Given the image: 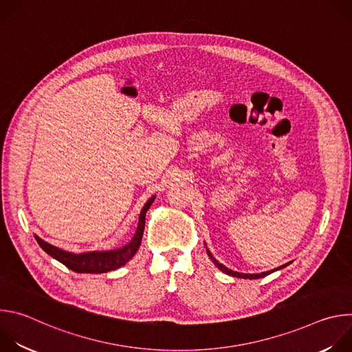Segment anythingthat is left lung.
Returning <instances> with one entry per match:
<instances>
[{"instance_id": "obj_1", "label": "left lung", "mask_w": 352, "mask_h": 352, "mask_svg": "<svg viewBox=\"0 0 352 352\" xmlns=\"http://www.w3.org/2000/svg\"><path fill=\"white\" fill-rule=\"evenodd\" d=\"M205 246H206V243H205ZM206 252H208V255H209V258H210V261L214 263V266L219 269V270H221L223 273H226V274H228V276H232V277H238V278H249V280H255V278H261V277H265V276H267V274H270V273H273V272H277V270H281V269H284V267H287L291 262H288V263H285V265H283V266H278V267H276V269H273V270H269V272H263V273H254V274H250V273H239V272H234V270H231V269H228V267H226L224 265H221L216 258H213V255H212V252L210 250L208 249V246H206Z\"/></svg>"}]
</instances>
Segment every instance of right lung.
<instances>
[{
  "mask_svg": "<svg viewBox=\"0 0 352 352\" xmlns=\"http://www.w3.org/2000/svg\"><path fill=\"white\" fill-rule=\"evenodd\" d=\"M155 197L156 196H152L144 204V206L142 208V210L139 213L138 227H136V231H135L132 239L121 248L111 249V250H90V252L74 254V252H68V250L60 249V248H57L52 243L43 241L37 235H34V238H36L37 243L40 245V248L44 250L47 255H50L52 258H54L56 261L61 262L63 265H65L72 272L100 274V273H107V272L120 269L121 266L128 263L135 256V254L138 252V249H139L140 242H142L143 231H144L146 212L155 202Z\"/></svg>",
  "mask_w": 352,
  "mask_h": 352,
  "instance_id": "right-lung-1",
  "label": "right lung"
}]
</instances>
